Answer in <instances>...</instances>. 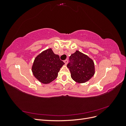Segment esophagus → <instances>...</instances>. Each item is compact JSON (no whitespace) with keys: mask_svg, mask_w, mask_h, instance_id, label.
<instances>
[{"mask_svg":"<svg viewBox=\"0 0 126 126\" xmlns=\"http://www.w3.org/2000/svg\"><path fill=\"white\" fill-rule=\"evenodd\" d=\"M68 59H66L65 60H64V64H66L68 63Z\"/></svg>","mask_w":126,"mask_h":126,"instance_id":"obj_1","label":"esophagus"}]
</instances>
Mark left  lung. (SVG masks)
Instances as JSON below:
<instances>
[{
	"label": "left lung",
	"instance_id": "left-lung-1",
	"mask_svg": "<svg viewBox=\"0 0 126 126\" xmlns=\"http://www.w3.org/2000/svg\"><path fill=\"white\" fill-rule=\"evenodd\" d=\"M71 63L67 64L72 79L76 82L82 83L88 81L95 73L94 61L87 55L76 50L69 57Z\"/></svg>",
	"mask_w": 126,
	"mask_h": 126
}]
</instances>
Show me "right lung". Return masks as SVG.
I'll return each mask as SVG.
<instances>
[{"instance_id": "add662e5", "label": "right lung", "mask_w": 126, "mask_h": 126, "mask_svg": "<svg viewBox=\"0 0 126 126\" xmlns=\"http://www.w3.org/2000/svg\"><path fill=\"white\" fill-rule=\"evenodd\" d=\"M64 63L51 48L41 52L34 60L32 70L35 77L44 84L50 83L57 77L58 72Z\"/></svg>"}]
</instances>
